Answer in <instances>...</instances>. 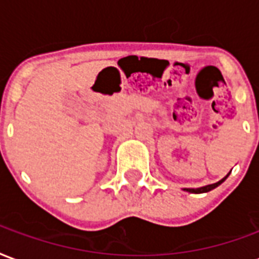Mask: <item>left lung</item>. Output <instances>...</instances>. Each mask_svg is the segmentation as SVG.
I'll return each mask as SVG.
<instances>
[{"label":"left lung","mask_w":259,"mask_h":259,"mask_svg":"<svg viewBox=\"0 0 259 259\" xmlns=\"http://www.w3.org/2000/svg\"><path fill=\"white\" fill-rule=\"evenodd\" d=\"M229 176V174H228ZM227 176V177H228ZM227 177L222 178L221 181H218V183L215 184H210V185H206V187H202V188H184V191H188V192H192V193H203V192H208V191H211V189L217 188L218 185L221 183H224L225 180H227Z\"/></svg>","instance_id":"8db88e82"}]
</instances>
